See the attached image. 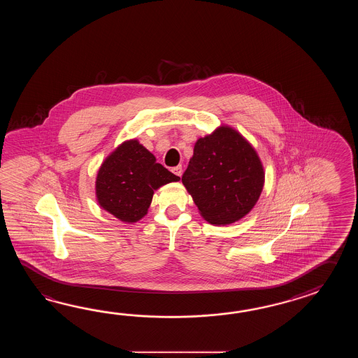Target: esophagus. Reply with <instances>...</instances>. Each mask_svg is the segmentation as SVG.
Returning <instances> with one entry per match:
<instances>
[{"label":"esophagus","instance_id":"1","mask_svg":"<svg viewBox=\"0 0 358 358\" xmlns=\"http://www.w3.org/2000/svg\"><path fill=\"white\" fill-rule=\"evenodd\" d=\"M171 171H173V173H174L176 176H182V169L180 165H179V166H176V168L171 169Z\"/></svg>","mask_w":358,"mask_h":358}]
</instances>
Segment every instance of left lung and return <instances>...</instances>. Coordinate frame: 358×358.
Returning a JSON list of instances; mask_svg holds the SVG:
<instances>
[{
    "mask_svg": "<svg viewBox=\"0 0 358 358\" xmlns=\"http://www.w3.org/2000/svg\"><path fill=\"white\" fill-rule=\"evenodd\" d=\"M182 182L207 222L230 225L257 203L265 171L253 145L222 124L198 138Z\"/></svg>",
    "mask_w": 358,
    "mask_h": 358,
    "instance_id": "8db88e82",
    "label": "left lung"
}]
</instances>
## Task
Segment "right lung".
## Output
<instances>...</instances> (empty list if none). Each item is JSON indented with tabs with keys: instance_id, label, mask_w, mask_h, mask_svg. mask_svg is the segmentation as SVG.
Masks as SVG:
<instances>
[{
	"instance_id": "1",
	"label": "right lung",
	"mask_w": 358,
	"mask_h": 358,
	"mask_svg": "<svg viewBox=\"0 0 358 358\" xmlns=\"http://www.w3.org/2000/svg\"><path fill=\"white\" fill-rule=\"evenodd\" d=\"M180 178L156 162V157L138 139L117 145L101 164L96 176V199L116 219L133 224L143 219L153 192Z\"/></svg>"
}]
</instances>
